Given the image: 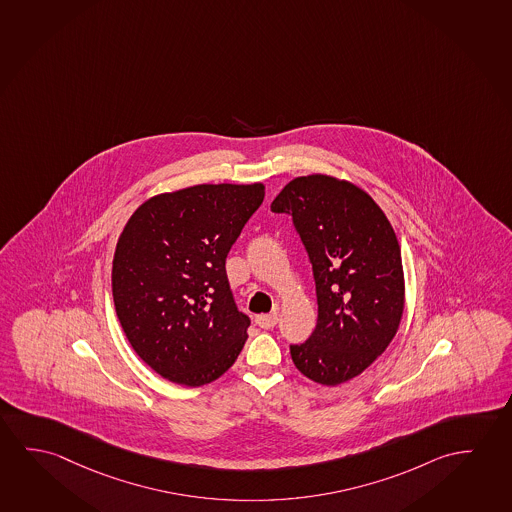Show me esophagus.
Listing matches in <instances>:
<instances>
[{
	"label": "esophagus",
	"instance_id": "obj_1",
	"mask_svg": "<svg viewBox=\"0 0 512 512\" xmlns=\"http://www.w3.org/2000/svg\"><path fill=\"white\" fill-rule=\"evenodd\" d=\"M256 325L261 327V329H272L274 325L277 324V315L276 313H270V315H260V317H256Z\"/></svg>",
	"mask_w": 512,
	"mask_h": 512
}]
</instances>
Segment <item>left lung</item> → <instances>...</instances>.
Wrapping results in <instances>:
<instances>
[{"instance_id":"left-lung-1","label":"left lung","mask_w":512,"mask_h":512,"mask_svg":"<svg viewBox=\"0 0 512 512\" xmlns=\"http://www.w3.org/2000/svg\"><path fill=\"white\" fill-rule=\"evenodd\" d=\"M270 210L292 215L317 286V327L290 345L293 363L324 386L350 381L390 345L404 313L390 220L365 190L325 174L292 179Z\"/></svg>"}]
</instances>
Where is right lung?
Returning a JSON list of instances; mask_svg holds the SVG:
<instances>
[{
    "mask_svg": "<svg viewBox=\"0 0 512 512\" xmlns=\"http://www.w3.org/2000/svg\"><path fill=\"white\" fill-rule=\"evenodd\" d=\"M265 197L263 183L195 185L140 204L115 247L122 331L163 379L195 388L236 361L251 320L226 274L231 245Z\"/></svg>",
    "mask_w": 512,
    "mask_h": 512,
    "instance_id": "obj_1",
    "label": "right lung"
}]
</instances>
